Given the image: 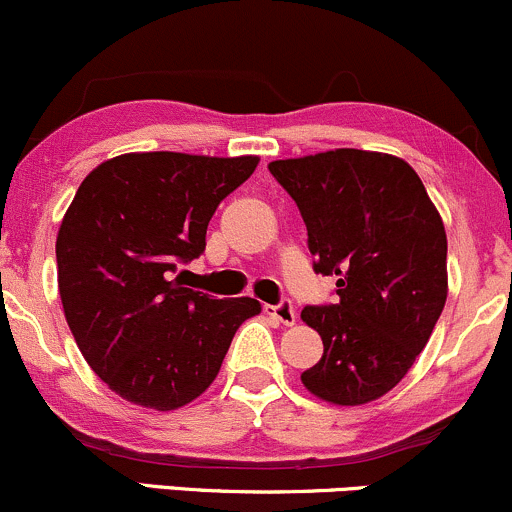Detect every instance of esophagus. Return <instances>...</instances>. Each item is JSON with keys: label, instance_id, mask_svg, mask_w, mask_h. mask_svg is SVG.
Wrapping results in <instances>:
<instances>
[{"label": "esophagus", "instance_id": "1", "mask_svg": "<svg viewBox=\"0 0 512 512\" xmlns=\"http://www.w3.org/2000/svg\"><path fill=\"white\" fill-rule=\"evenodd\" d=\"M265 311L272 316V319H277L279 324H284V326H292L294 321H297V311H294L292 301H287V299L279 301V304H274V306H265Z\"/></svg>", "mask_w": 512, "mask_h": 512}]
</instances>
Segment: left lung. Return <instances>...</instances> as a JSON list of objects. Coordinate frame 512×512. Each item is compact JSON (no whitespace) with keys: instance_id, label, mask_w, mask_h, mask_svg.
<instances>
[{"instance_id":"left-lung-1","label":"left lung","mask_w":512,"mask_h":512,"mask_svg":"<svg viewBox=\"0 0 512 512\" xmlns=\"http://www.w3.org/2000/svg\"><path fill=\"white\" fill-rule=\"evenodd\" d=\"M294 198L316 274H336V304L304 306L324 355L301 373L333 405H365L400 383L446 304V233L407 161L363 149L272 161Z\"/></svg>"}]
</instances>
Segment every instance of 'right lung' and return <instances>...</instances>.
<instances>
[{
  "label": "right lung",
  "mask_w": 512,
  "mask_h": 512,
  "mask_svg": "<svg viewBox=\"0 0 512 512\" xmlns=\"http://www.w3.org/2000/svg\"><path fill=\"white\" fill-rule=\"evenodd\" d=\"M257 157L134 152L90 171L56 240L58 292L71 333L102 383L169 412L218 375L250 297L188 289L181 265L203 255L215 208L250 179Z\"/></svg>",
  "instance_id": "add662e5"
}]
</instances>
